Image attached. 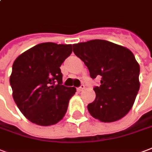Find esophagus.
<instances>
[{
  "instance_id": "esophagus-1",
  "label": "esophagus",
  "mask_w": 152,
  "mask_h": 152,
  "mask_svg": "<svg viewBox=\"0 0 152 152\" xmlns=\"http://www.w3.org/2000/svg\"><path fill=\"white\" fill-rule=\"evenodd\" d=\"M84 89H85V86H84V85H82L81 86H79V87H77V92H81V91H83Z\"/></svg>"
}]
</instances>
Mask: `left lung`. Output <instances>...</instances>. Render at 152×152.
Instances as JSON below:
<instances>
[{
	"mask_svg": "<svg viewBox=\"0 0 152 152\" xmlns=\"http://www.w3.org/2000/svg\"><path fill=\"white\" fill-rule=\"evenodd\" d=\"M73 51L87 66L91 78L101 77V85L94 88L95 99L87 106L90 114L103 123L124 117L140 90V65L133 53L99 39L74 44Z\"/></svg>",
	"mask_w": 152,
	"mask_h": 152,
	"instance_id": "8db88e82",
	"label": "left lung"
}]
</instances>
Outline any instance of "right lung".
<instances>
[{
  "label": "right lung",
  "instance_id": "add662e5",
  "mask_svg": "<svg viewBox=\"0 0 152 152\" xmlns=\"http://www.w3.org/2000/svg\"><path fill=\"white\" fill-rule=\"evenodd\" d=\"M72 45L45 42L26 50L12 64V97L24 116L40 126L58 123L66 113L75 87L62 84L60 66Z\"/></svg>",
  "mask_w": 152,
  "mask_h": 152
}]
</instances>
